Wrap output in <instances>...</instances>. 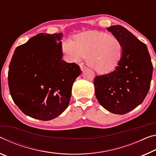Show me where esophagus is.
Instances as JSON below:
<instances>
[{
  "mask_svg": "<svg viewBox=\"0 0 156 156\" xmlns=\"http://www.w3.org/2000/svg\"><path fill=\"white\" fill-rule=\"evenodd\" d=\"M80 68H81V71H83L84 70H86V69L87 68H86V66H80Z\"/></svg>",
  "mask_w": 156,
  "mask_h": 156,
  "instance_id": "1",
  "label": "esophagus"
}]
</instances>
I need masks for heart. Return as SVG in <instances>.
<instances>
[{
    "label": "heart",
    "instance_id": "obj_1",
    "mask_svg": "<svg viewBox=\"0 0 156 156\" xmlns=\"http://www.w3.org/2000/svg\"><path fill=\"white\" fill-rule=\"evenodd\" d=\"M62 49L69 61L78 62L86 56L88 65L100 74L113 71L124 53L123 45L117 38L98 31L85 32L76 35L74 41L66 40Z\"/></svg>",
    "mask_w": 156,
    "mask_h": 156
}]
</instances>
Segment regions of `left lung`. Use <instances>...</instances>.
<instances>
[{"label": "left lung", "instance_id": "8db88e82", "mask_svg": "<svg viewBox=\"0 0 156 156\" xmlns=\"http://www.w3.org/2000/svg\"><path fill=\"white\" fill-rule=\"evenodd\" d=\"M107 30L120 41L123 57L113 72L94 80L99 104L114 114H126L142 103L150 88L153 64L146 44L121 25Z\"/></svg>", "mask_w": 156, "mask_h": 156}]
</instances>
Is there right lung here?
Masks as SVG:
<instances>
[{"mask_svg": "<svg viewBox=\"0 0 156 156\" xmlns=\"http://www.w3.org/2000/svg\"><path fill=\"white\" fill-rule=\"evenodd\" d=\"M62 33H40L18 46L9 66L10 95L23 113L55 119L68 106L80 66L62 60Z\"/></svg>", "mask_w": 156, "mask_h": 156, "instance_id": "1", "label": "right lung"}]
</instances>
